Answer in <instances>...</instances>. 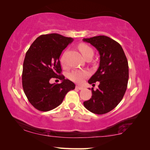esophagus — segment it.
<instances>
[{"label":"esophagus","mask_w":150,"mask_h":150,"mask_svg":"<svg viewBox=\"0 0 150 150\" xmlns=\"http://www.w3.org/2000/svg\"><path fill=\"white\" fill-rule=\"evenodd\" d=\"M76 88H77V89H79V90H83V89H84V87H82V86H79V85H77V86H76Z\"/></svg>","instance_id":"esophagus-1"}]
</instances>
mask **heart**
Wrapping results in <instances>:
<instances>
[{"label": "heart", "instance_id": "obj_1", "mask_svg": "<svg viewBox=\"0 0 150 150\" xmlns=\"http://www.w3.org/2000/svg\"><path fill=\"white\" fill-rule=\"evenodd\" d=\"M79 49L81 52L82 56L85 59L87 57L93 55V50L90 46L86 44H81L79 45ZM60 62L62 66L65 67L66 66V53L62 55L60 58ZM90 75V71L87 69H82V70H74L69 73V77L71 80L77 83H82L86 79L88 78Z\"/></svg>", "mask_w": 150, "mask_h": 150}]
</instances>
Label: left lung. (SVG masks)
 Masks as SVG:
<instances>
[{"mask_svg":"<svg viewBox=\"0 0 150 150\" xmlns=\"http://www.w3.org/2000/svg\"><path fill=\"white\" fill-rule=\"evenodd\" d=\"M90 43L100 54V64L96 73L88 81L98 88H91L92 96L84 102V106L91 112L102 115L113 110L122 99L129 79L128 62L120 44L111 38L99 35L82 39Z\"/></svg>","mask_w":150,"mask_h":150,"instance_id":"obj_1","label":"left lung"}]
</instances>
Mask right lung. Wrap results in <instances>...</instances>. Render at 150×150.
Here are the masks:
<instances>
[{
  "label": "right lung",
  "instance_id": "obj_1",
  "mask_svg": "<svg viewBox=\"0 0 150 150\" xmlns=\"http://www.w3.org/2000/svg\"><path fill=\"white\" fill-rule=\"evenodd\" d=\"M73 40L57 33L42 35L27 51L22 69V87L28 100L37 110L54 109L62 103L69 91L75 89V84L61 74L59 60L62 51ZM52 78L62 82L50 84Z\"/></svg>",
  "mask_w": 150,
  "mask_h": 150
}]
</instances>
